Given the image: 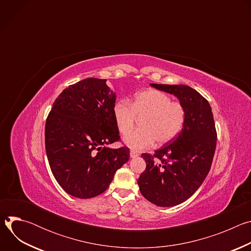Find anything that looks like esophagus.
Listing matches in <instances>:
<instances>
[{"instance_id": "1", "label": "esophagus", "mask_w": 251, "mask_h": 251, "mask_svg": "<svg viewBox=\"0 0 251 251\" xmlns=\"http://www.w3.org/2000/svg\"><path fill=\"white\" fill-rule=\"evenodd\" d=\"M139 156V153L136 152V151H130V157L131 158H135V157H138Z\"/></svg>"}]
</instances>
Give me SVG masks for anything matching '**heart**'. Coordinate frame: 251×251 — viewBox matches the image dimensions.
<instances>
[{
    "label": "heart",
    "mask_w": 251,
    "mask_h": 251,
    "mask_svg": "<svg viewBox=\"0 0 251 251\" xmlns=\"http://www.w3.org/2000/svg\"><path fill=\"white\" fill-rule=\"evenodd\" d=\"M112 115L121 134H126L133 126L136 117L142 116L140 127L123 139L133 150L147 149L155 140L165 144L181 132L186 119L183 104L172 101L168 94L156 89L136 93L131 104L125 99L116 100Z\"/></svg>",
    "instance_id": "b5f03b06"
}]
</instances>
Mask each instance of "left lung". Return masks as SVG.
Here are the masks:
<instances>
[{
  "label": "left lung",
  "mask_w": 251,
  "mask_h": 251,
  "mask_svg": "<svg viewBox=\"0 0 251 251\" xmlns=\"http://www.w3.org/2000/svg\"><path fill=\"white\" fill-rule=\"evenodd\" d=\"M174 94L186 111L178 135L154 154L141 156L146 169L139 178L141 194L159 206H173L191 198L207 176L217 146V130L207 100L187 85L151 84Z\"/></svg>",
  "instance_id": "1"
}]
</instances>
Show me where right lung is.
Segmentation results:
<instances>
[{"instance_id": "1", "label": "right lung", "mask_w": 251, "mask_h": 251, "mask_svg": "<svg viewBox=\"0 0 251 251\" xmlns=\"http://www.w3.org/2000/svg\"><path fill=\"white\" fill-rule=\"evenodd\" d=\"M115 101L106 79L91 77L69 85L53 102L46 122V151L55 180L70 196L102 194L129 160L128 147H105L120 141L112 115Z\"/></svg>"}]
</instances>
